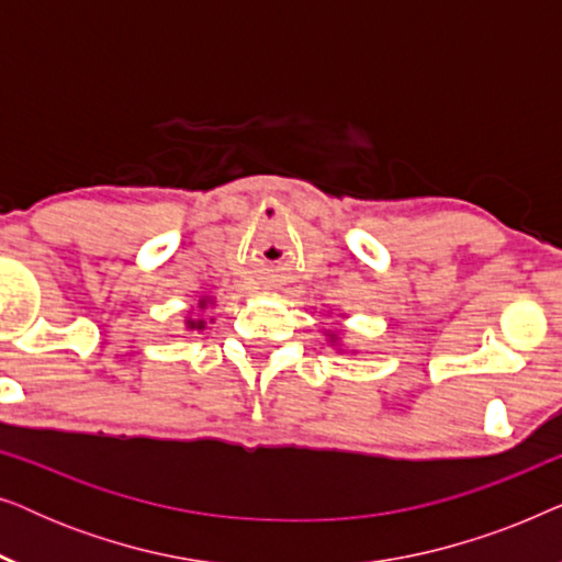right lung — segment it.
Listing matches in <instances>:
<instances>
[{
    "mask_svg": "<svg viewBox=\"0 0 562 562\" xmlns=\"http://www.w3.org/2000/svg\"><path fill=\"white\" fill-rule=\"evenodd\" d=\"M202 304H204V302H202ZM189 325H191V327H199V329H202V327H204V322H189Z\"/></svg>",
    "mask_w": 562,
    "mask_h": 562,
    "instance_id": "1",
    "label": "right lung"
}]
</instances>
